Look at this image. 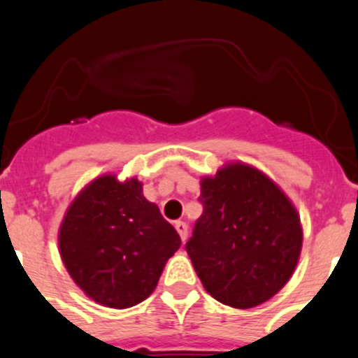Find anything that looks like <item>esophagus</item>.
<instances>
[{"label": "esophagus", "mask_w": 358, "mask_h": 358, "mask_svg": "<svg viewBox=\"0 0 358 358\" xmlns=\"http://www.w3.org/2000/svg\"><path fill=\"white\" fill-rule=\"evenodd\" d=\"M175 229H176V232L180 234V239L185 243L187 237H189V227H187V223L185 222H176Z\"/></svg>", "instance_id": "1"}]
</instances>
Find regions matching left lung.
<instances>
[{
  "label": "left lung",
  "instance_id": "obj_1",
  "mask_svg": "<svg viewBox=\"0 0 358 358\" xmlns=\"http://www.w3.org/2000/svg\"><path fill=\"white\" fill-rule=\"evenodd\" d=\"M202 215L185 244L202 286L234 308H252L291 279L303 243L294 206L266 175L234 162L201 182Z\"/></svg>",
  "mask_w": 358,
  "mask_h": 358
}]
</instances>
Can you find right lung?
I'll return each mask as SVG.
<instances>
[{
	"mask_svg": "<svg viewBox=\"0 0 358 358\" xmlns=\"http://www.w3.org/2000/svg\"><path fill=\"white\" fill-rule=\"evenodd\" d=\"M180 236L142 194L136 178L93 180L69 206L59 248L69 275L96 303L138 305L156 289Z\"/></svg>",
	"mask_w": 358,
	"mask_h": 358,
	"instance_id": "1",
	"label": "right lung"
}]
</instances>
